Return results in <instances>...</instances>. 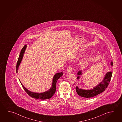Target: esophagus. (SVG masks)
I'll list each match as a JSON object with an SVG mask.
<instances>
[{
  "label": "esophagus",
  "instance_id": "34e87169",
  "mask_svg": "<svg viewBox=\"0 0 122 122\" xmlns=\"http://www.w3.org/2000/svg\"><path fill=\"white\" fill-rule=\"evenodd\" d=\"M67 71H68V72H69V73L72 72L73 68L71 66H69L68 67V68H67Z\"/></svg>",
  "mask_w": 122,
  "mask_h": 122
}]
</instances>
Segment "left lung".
I'll list each match as a JSON object with an SVG mask.
<instances>
[{
  "mask_svg": "<svg viewBox=\"0 0 122 122\" xmlns=\"http://www.w3.org/2000/svg\"><path fill=\"white\" fill-rule=\"evenodd\" d=\"M111 65L113 66V63L112 61L111 62ZM82 71H80L77 73V80H79L80 77V76L82 75ZM112 75V71L108 72L106 74L105 76L103 79L102 82H100L97 86L92 88L90 90H85L80 89L78 88V86L76 87V92L79 96L85 98H90L97 96L99 94L103 92L106 88L108 87L109 83Z\"/></svg>",
  "mask_w": 122,
  "mask_h": 122,
  "instance_id": "left-lung-1",
  "label": "left lung"
}]
</instances>
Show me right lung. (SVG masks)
<instances>
[{"label":"right lung","instance_id":"add662e5","mask_svg":"<svg viewBox=\"0 0 122 122\" xmlns=\"http://www.w3.org/2000/svg\"><path fill=\"white\" fill-rule=\"evenodd\" d=\"M27 48V45H25L23 47L21 51L20 54L18 58V61L17 62L16 66V72L18 73V69L20 65V63L22 60V58L23 57L24 53L26 50ZM63 73L62 72L58 73L55 74L53 78V81H52V86L50 88L49 90L45 92H42V93H36V92H30V91L24 87V86L22 84L21 82H20V80L19 81L20 82L22 86V87L23 88L24 90L25 91V92L28 94V95L31 97L32 98H35L36 99H40V100H47L50 99L52 97L53 95L54 94L55 92H56V82L57 81L58 79L60 78L61 76H62L63 75Z\"/></svg>","mask_w":122,"mask_h":122}]
</instances>
